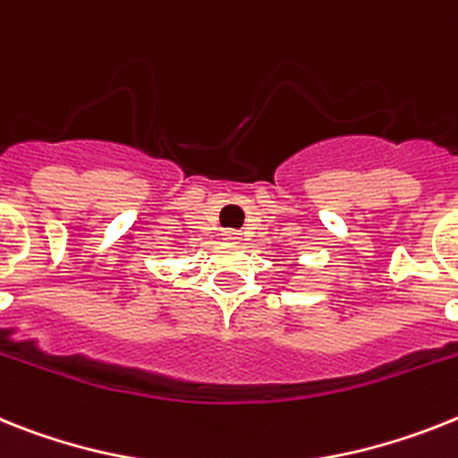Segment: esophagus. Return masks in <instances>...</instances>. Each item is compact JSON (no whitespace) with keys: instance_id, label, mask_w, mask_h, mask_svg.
Here are the masks:
<instances>
[{"instance_id":"esophagus-1","label":"esophagus","mask_w":458,"mask_h":458,"mask_svg":"<svg viewBox=\"0 0 458 458\" xmlns=\"http://www.w3.org/2000/svg\"><path fill=\"white\" fill-rule=\"evenodd\" d=\"M223 240L225 242H240L242 240V233L240 230H233V228H225L223 230Z\"/></svg>"}]
</instances>
